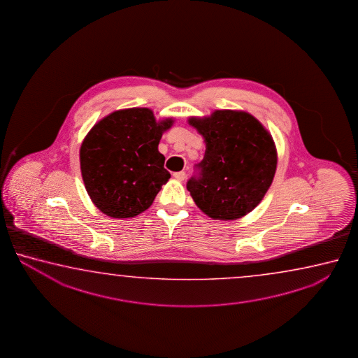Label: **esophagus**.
Wrapping results in <instances>:
<instances>
[{
	"instance_id": "esophagus-1",
	"label": "esophagus",
	"mask_w": 358,
	"mask_h": 358,
	"mask_svg": "<svg viewBox=\"0 0 358 358\" xmlns=\"http://www.w3.org/2000/svg\"><path fill=\"white\" fill-rule=\"evenodd\" d=\"M173 176L176 178V180H185V178H187V174L184 173V171H178V173H174Z\"/></svg>"
}]
</instances>
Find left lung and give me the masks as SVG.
<instances>
[{"instance_id":"8db88e82","label":"left lung","mask_w":358,"mask_h":358,"mask_svg":"<svg viewBox=\"0 0 358 358\" xmlns=\"http://www.w3.org/2000/svg\"><path fill=\"white\" fill-rule=\"evenodd\" d=\"M189 124L206 141L204 158L187 182L195 204L213 219L242 218L261 203L275 174L271 134L255 116L234 110L190 117Z\"/></svg>"}]
</instances>
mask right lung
<instances>
[{"instance_id":"1","label":"right lung","mask_w":358,"mask_h":358,"mask_svg":"<svg viewBox=\"0 0 358 358\" xmlns=\"http://www.w3.org/2000/svg\"><path fill=\"white\" fill-rule=\"evenodd\" d=\"M173 119L157 122L150 109L117 110L97 122L80 148L86 192L113 218H133L152 206L169 180L159 141Z\"/></svg>"}]
</instances>
